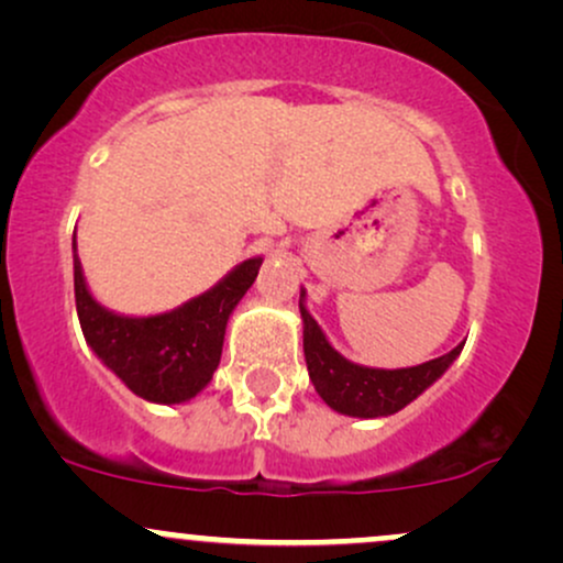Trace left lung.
Wrapping results in <instances>:
<instances>
[{
  "instance_id": "1",
  "label": "left lung",
  "mask_w": 563,
  "mask_h": 563,
  "mask_svg": "<svg viewBox=\"0 0 563 563\" xmlns=\"http://www.w3.org/2000/svg\"><path fill=\"white\" fill-rule=\"evenodd\" d=\"M301 307L303 320V357H307L309 378L314 389L333 410L354 418H378L391 416L410 405L423 389H429L434 380L452 365V360L461 354V346L452 349L450 354L431 360V363L402 367V371H376V367L354 365L341 357L335 349L328 344L320 325L312 314Z\"/></svg>"
}]
</instances>
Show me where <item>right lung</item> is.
<instances>
[{
  "label": "right lung",
  "instance_id": "obj_1",
  "mask_svg": "<svg viewBox=\"0 0 563 563\" xmlns=\"http://www.w3.org/2000/svg\"><path fill=\"white\" fill-rule=\"evenodd\" d=\"M260 267L262 260H245L222 283L174 312L121 318L92 299L74 254L76 312L84 339L137 397L158 405L187 402L214 376L230 312L254 286Z\"/></svg>",
  "mask_w": 563,
  "mask_h": 563
}]
</instances>
